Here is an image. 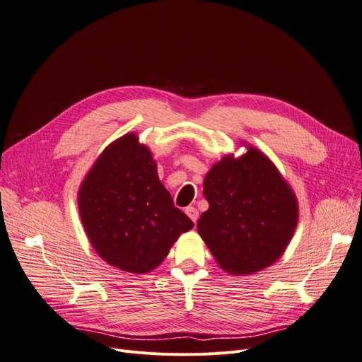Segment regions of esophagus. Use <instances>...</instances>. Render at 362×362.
<instances>
[{"mask_svg":"<svg viewBox=\"0 0 362 362\" xmlns=\"http://www.w3.org/2000/svg\"><path fill=\"white\" fill-rule=\"evenodd\" d=\"M185 213L187 214V217L191 218L194 223H197V220H198V216H199V213H198V210L195 206H187L186 210H185Z\"/></svg>","mask_w":362,"mask_h":362,"instance_id":"34e87169","label":"esophagus"}]
</instances>
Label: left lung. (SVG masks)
<instances>
[{"label":"left lung","instance_id":"1","mask_svg":"<svg viewBox=\"0 0 362 362\" xmlns=\"http://www.w3.org/2000/svg\"><path fill=\"white\" fill-rule=\"evenodd\" d=\"M208 210L198 233L220 267L236 276L274 264L298 224V201L276 165L248 145L239 158L226 156L204 180Z\"/></svg>","mask_w":362,"mask_h":362}]
</instances>
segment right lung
<instances>
[{"instance_id":"right-lung-1","label":"right lung","mask_w":362,"mask_h":362,"mask_svg":"<svg viewBox=\"0 0 362 362\" xmlns=\"http://www.w3.org/2000/svg\"><path fill=\"white\" fill-rule=\"evenodd\" d=\"M78 202L93 250L129 273L158 267L194 227L160 182L151 151L133 133L104 149L81 185Z\"/></svg>"}]
</instances>
